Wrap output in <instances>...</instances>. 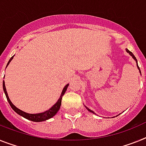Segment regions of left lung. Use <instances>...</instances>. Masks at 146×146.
<instances>
[{"instance_id":"obj_1","label":"left lung","mask_w":146,"mask_h":146,"mask_svg":"<svg viewBox=\"0 0 146 146\" xmlns=\"http://www.w3.org/2000/svg\"><path fill=\"white\" fill-rule=\"evenodd\" d=\"M126 51H127V52H128V53H129V54L131 55V56H132V57H133V59H134V60H135L136 62H137V58H136V57H135V56H133V53H132L131 52V51H129V50H128V49H126ZM137 67H138V69L139 70V66H138V64H137ZM139 71H140V70H139ZM88 111H90V112H93V113H94V111H90V109H88Z\"/></svg>"}]
</instances>
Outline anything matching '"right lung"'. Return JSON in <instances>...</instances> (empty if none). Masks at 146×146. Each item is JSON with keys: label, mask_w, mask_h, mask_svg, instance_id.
<instances>
[{"label": "right lung", "mask_w": 146, "mask_h": 146, "mask_svg": "<svg viewBox=\"0 0 146 146\" xmlns=\"http://www.w3.org/2000/svg\"><path fill=\"white\" fill-rule=\"evenodd\" d=\"M13 57H14V56L11 57V58L9 59V61L8 62V63H7V65H8L9 64V62H11V60L13 59ZM68 85H69V84H67V85H66V86L64 88L63 90H62V95H61L60 98L58 99V101H57V102H56V103L55 104V105H53L52 108H51L49 109L48 111H45V112H43V113H35V114H32V113H27L21 111L20 109L17 108L15 107V105H13L12 102H11L10 100H9V96H8V94H7V90H6L4 81L3 82V91H4L5 95H6V96H7V101H8V102L9 103V105H10L11 108H13V110H14V111H15L17 113H18V114L21 115V116H22V117H24V118L27 119H29V120L33 121V122H42V121H45V120H46V119H50L51 117H52L53 116H55V115L56 114V113L58 112V111L60 109V107H61V105H62V96H63V95L64 94V93L66 92V90H67V87H68Z\"/></svg>", "instance_id": "add662e5"}]
</instances>
